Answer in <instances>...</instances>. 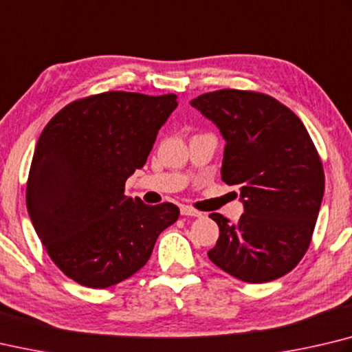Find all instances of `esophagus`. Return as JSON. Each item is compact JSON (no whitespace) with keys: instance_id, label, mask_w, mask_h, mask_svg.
<instances>
[{"instance_id":"34e87169","label":"esophagus","mask_w":352,"mask_h":352,"mask_svg":"<svg viewBox=\"0 0 352 352\" xmlns=\"http://www.w3.org/2000/svg\"><path fill=\"white\" fill-rule=\"evenodd\" d=\"M180 212H182V215H184V217H201V215H203L201 212H198V210H195V209H192V208H189V206H182V208H180Z\"/></svg>"}]
</instances>
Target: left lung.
<instances>
[{
  "label": "left lung",
  "mask_w": 352,
  "mask_h": 352,
  "mask_svg": "<svg viewBox=\"0 0 352 352\" xmlns=\"http://www.w3.org/2000/svg\"><path fill=\"white\" fill-rule=\"evenodd\" d=\"M225 138L221 180L240 188L245 214L220 229L208 252L246 283H266L292 271L308 249L324 192L320 157L302 121L265 94L223 89L190 100Z\"/></svg>",
  "instance_id": "obj_1"
}]
</instances>
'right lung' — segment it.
Wrapping results in <instances>:
<instances>
[{
    "label": "right lung",
    "instance_id": "obj_1",
    "mask_svg": "<svg viewBox=\"0 0 352 352\" xmlns=\"http://www.w3.org/2000/svg\"><path fill=\"white\" fill-rule=\"evenodd\" d=\"M177 104L174 94L104 92L63 107L41 132L28 212L49 257L76 283L104 289L129 278L177 221L175 204L124 195Z\"/></svg>",
    "mask_w": 352,
    "mask_h": 352
}]
</instances>
